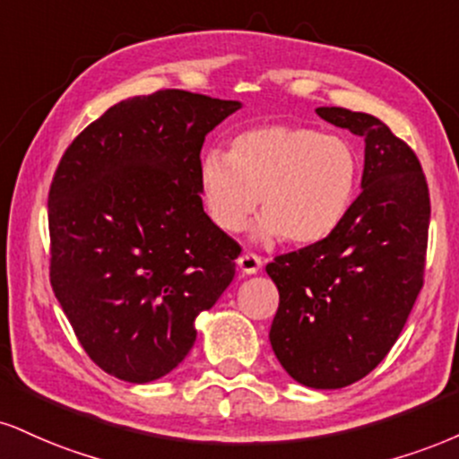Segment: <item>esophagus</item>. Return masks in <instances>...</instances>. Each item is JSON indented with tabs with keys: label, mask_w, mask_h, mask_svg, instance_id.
<instances>
[{
	"label": "esophagus",
	"mask_w": 459,
	"mask_h": 459,
	"mask_svg": "<svg viewBox=\"0 0 459 459\" xmlns=\"http://www.w3.org/2000/svg\"><path fill=\"white\" fill-rule=\"evenodd\" d=\"M237 267H239L246 275L258 273V272H261V267H263V258L256 256V254H252V252H246V254H241L239 258H237Z\"/></svg>",
	"instance_id": "34e87169"
}]
</instances>
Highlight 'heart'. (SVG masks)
Instances as JSON below:
<instances>
[{"label": "heart", "mask_w": 459, "mask_h": 459, "mask_svg": "<svg viewBox=\"0 0 459 459\" xmlns=\"http://www.w3.org/2000/svg\"><path fill=\"white\" fill-rule=\"evenodd\" d=\"M361 175L355 143L290 124L254 126L233 136L229 153L209 149L198 162L203 203L218 229L239 233L261 196L254 239L286 237L295 246L318 244L338 230Z\"/></svg>", "instance_id": "obj_1"}]
</instances>
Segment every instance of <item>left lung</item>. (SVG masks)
I'll use <instances>...</instances> for the list:
<instances>
[{
    "mask_svg": "<svg viewBox=\"0 0 459 459\" xmlns=\"http://www.w3.org/2000/svg\"><path fill=\"white\" fill-rule=\"evenodd\" d=\"M316 115L366 139L361 195L327 239L267 264L280 292L269 342L297 383L342 389L387 357L415 306L429 192L415 152L383 121L340 107Z\"/></svg>",
    "mask_w": 459,
    "mask_h": 459,
    "instance_id": "obj_1",
    "label": "left lung"
}]
</instances>
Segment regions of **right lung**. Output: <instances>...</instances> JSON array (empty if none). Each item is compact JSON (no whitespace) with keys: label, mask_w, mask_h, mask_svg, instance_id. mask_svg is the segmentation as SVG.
Instances as JSON below:
<instances>
[{"label":"right lung","mask_w":459,"mask_h":459,"mask_svg":"<svg viewBox=\"0 0 459 459\" xmlns=\"http://www.w3.org/2000/svg\"><path fill=\"white\" fill-rule=\"evenodd\" d=\"M241 108L184 90L110 107L72 141L48 192L51 286L87 355L152 383L195 346V320L241 247L203 209L205 136Z\"/></svg>","instance_id":"obj_1"}]
</instances>
